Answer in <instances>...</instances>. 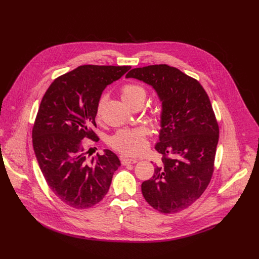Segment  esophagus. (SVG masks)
I'll return each instance as SVG.
<instances>
[{
  "mask_svg": "<svg viewBox=\"0 0 259 259\" xmlns=\"http://www.w3.org/2000/svg\"><path fill=\"white\" fill-rule=\"evenodd\" d=\"M137 159H130V158H125L121 157V163L122 165H129V164H135L137 163Z\"/></svg>",
  "mask_w": 259,
  "mask_h": 259,
  "instance_id": "obj_1",
  "label": "esophagus"
}]
</instances>
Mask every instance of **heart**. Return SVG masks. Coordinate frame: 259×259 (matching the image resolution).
Masks as SVG:
<instances>
[{"label": "heart", "instance_id": "1", "mask_svg": "<svg viewBox=\"0 0 259 259\" xmlns=\"http://www.w3.org/2000/svg\"><path fill=\"white\" fill-rule=\"evenodd\" d=\"M121 96L124 102L130 107H134L136 105H142L145 97L146 90L134 83H128L122 86L121 88ZM104 96H100L96 108L95 115L96 118H99L102 112V107L104 104ZM150 116L152 119L158 121L161 119V113L157 108H153L150 110ZM146 134L147 130L144 127H137L133 129H120L115 134L109 137L108 144L113 149L124 155H138L142 153L146 147Z\"/></svg>", "mask_w": 259, "mask_h": 259}]
</instances>
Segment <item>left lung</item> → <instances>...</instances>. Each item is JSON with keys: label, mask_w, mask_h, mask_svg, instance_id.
<instances>
[{"label": "left lung", "mask_w": 259, "mask_h": 259, "mask_svg": "<svg viewBox=\"0 0 259 259\" xmlns=\"http://www.w3.org/2000/svg\"><path fill=\"white\" fill-rule=\"evenodd\" d=\"M126 78L153 86L162 101L155 147L162 162L142 182V195L161 213L179 212L202 196L213 175L219 127L209 96L199 81L167 64L133 68Z\"/></svg>", "instance_id": "obj_1"}]
</instances>
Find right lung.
<instances>
[{
    "label": "right lung",
    "mask_w": 259,
    "mask_h": 259,
    "mask_svg": "<svg viewBox=\"0 0 259 259\" xmlns=\"http://www.w3.org/2000/svg\"><path fill=\"white\" fill-rule=\"evenodd\" d=\"M131 66L81 65L56 78L44 94L32 127V146L50 190L66 205L86 209L107 194L121 166L116 154L88 160L83 139L98 141L95 108L104 88Z\"/></svg>",
    "instance_id": "obj_1"
}]
</instances>
